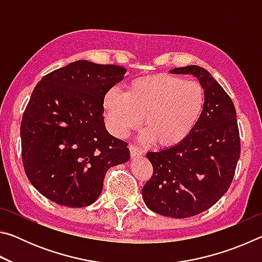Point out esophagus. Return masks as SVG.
<instances>
[{"label":"esophagus","mask_w":262,"mask_h":262,"mask_svg":"<svg viewBox=\"0 0 262 262\" xmlns=\"http://www.w3.org/2000/svg\"><path fill=\"white\" fill-rule=\"evenodd\" d=\"M128 148H129L132 157H140V156H142V155H143V150H142L139 147H136V145H134V144H129V147H128Z\"/></svg>","instance_id":"34e87169"}]
</instances>
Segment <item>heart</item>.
<instances>
[{
    "mask_svg": "<svg viewBox=\"0 0 262 262\" xmlns=\"http://www.w3.org/2000/svg\"><path fill=\"white\" fill-rule=\"evenodd\" d=\"M106 121L111 132L125 137L141 126L144 142L168 148L179 144L200 119L205 91L196 81L159 74L136 78L126 92L111 89L105 95Z\"/></svg>",
    "mask_w": 262,
    "mask_h": 262,
    "instance_id": "1",
    "label": "heart"
}]
</instances>
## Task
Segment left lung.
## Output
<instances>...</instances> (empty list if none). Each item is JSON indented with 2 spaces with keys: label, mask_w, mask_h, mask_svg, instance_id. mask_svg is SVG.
<instances>
[{
  "label": "left lung",
  "mask_w": 262,
  "mask_h": 262,
  "mask_svg": "<svg viewBox=\"0 0 262 262\" xmlns=\"http://www.w3.org/2000/svg\"><path fill=\"white\" fill-rule=\"evenodd\" d=\"M170 73L196 77L205 91V107L183 142L147 154L154 172L142 196L150 210L186 219L209 209L227 193L241 156V137L232 100L209 72L187 66Z\"/></svg>",
  "instance_id": "8db88e82"
}]
</instances>
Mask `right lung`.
I'll list each match as a JSON object with an SVG mask.
<instances>
[{
	"mask_svg": "<svg viewBox=\"0 0 262 262\" xmlns=\"http://www.w3.org/2000/svg\"><path fill=\"white\" fill-rule=\"evenodd\" d=\"M126 72L81 60L35 85L21 119V161L31 184L51 201L90 206L108 168L129 159L127 142L106 130L103 115L105 95Z\"/></svg>",
	"mask_w": 262,
	"mask_h": 262,
	"instance_id": "add662e5",
	"label": "right lung"
}]
</instances>
